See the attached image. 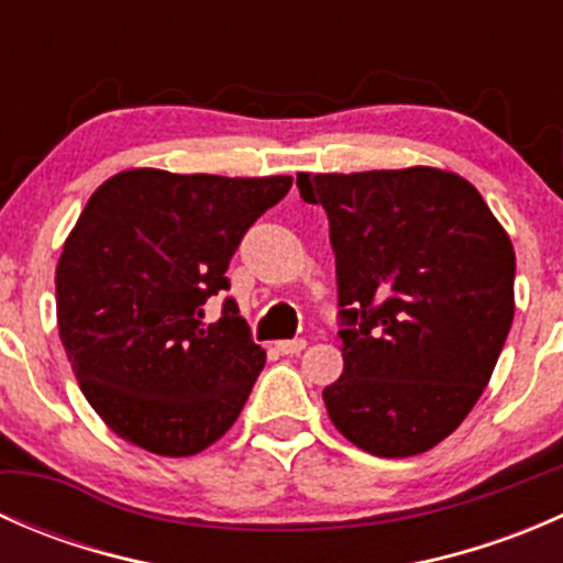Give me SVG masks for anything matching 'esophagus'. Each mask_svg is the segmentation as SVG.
<instances>
[{
	"mask_svg": "<svg viewBox=\"0 0 563 563\" xmlns=\"http://www.w3.org/2000/svg\"><path fill=\"white\" fill-rule=\"evenodd\" d=\"M305 345H308V343H305L302 338H297V340H280V343H277L275 349L280 351V354H288V356H291V354H302Z\"/></svg>",
	"mask_w": 563,
	"mask_h": 563,
	"instance_id": "esophagus-1",
	"label": "esophagus"
}]
</instances>
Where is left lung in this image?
I'll return each mask as SVG.
<instances>
[{"mask_svg":"<svg viewBox=\"0 0 563 563\" xmlns=\"http://www.w3.org/2000/svg\"><path fill=\"white\" fill-rule=\"evenodd\" d=\"M338 261L345 371L323 389L334 428L376 457L433 450L487 387L515 316V250L463 176L299 174Z\"/></svg>","mask_w":563,"mask_h":563,"instance_id":"obj_1","label":"left lung"}]
</instances>
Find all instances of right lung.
<instances>
[{
  "instance_id": "obj_1",
  "label": "right lung",
  "mask_w": 563,
  "mask_h": 563,
  "mask_svg": "<svg viewBox=\"0 0 563 563\" xmlns=\"http://www.w3.org/2000/svg\"><path fill=\"white\" fill-rule=\"evenodd\" d=\"M291 181L135 168L92 192L56 264V321L84 397L124 441L187 457L236 422L266 351L234 299L209 327L203 305Z\"/></svg>"
}]
</instances>
